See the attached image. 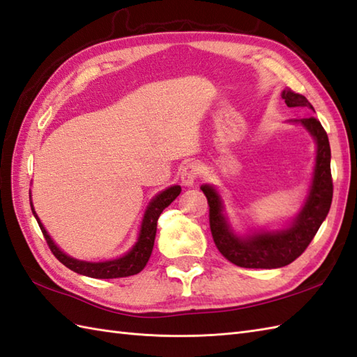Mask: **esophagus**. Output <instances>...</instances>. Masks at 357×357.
I'll use <instances>...</instances> for the list:
<instances>
[{"instance_id": "esophagus-1", "label": "esophagus", "mask_w": 357, "mask_h": 357, "mask_svg": "<svg viewBox=\"0 0 357 357\" xmlns=\"http://www.w3.org/2000/svg\"><path fill=\"white\" fill-rule=\"evenodd\" d=\"M199 172H201V167H199L197 162H188L181 170V182L185 187H192L195 185V182L199 176Z\"/></svg>"}]
</instances>
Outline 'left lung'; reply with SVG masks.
<instances>
[{"label": "left lung", "mask_w": 357, "mask_h": 357, "mask_svg": "<svg viewBox=\"0 0 357 357\" xmlns=\"http://www.w3.org/2000/svg\"><path fill=\"white\" fill-rule=\"evenodd\" d=\"M281 97L289 107H307L314 112L307 98L294 93L292 89H284ZM287 123L300 124L309 132L317 144V158L309 192L301 210L284 228L255 229L254 233L238 236L228 220L225 205L218 188L211 184L201 185L210 205V228L214 243L227 260L240 268L277 269L287 266L305 251L330 210L333 182L330 172L331 152L327 132L314 117L289 120Z\"/></svg>", "instance_id": "8db88e82"}]
</instances>
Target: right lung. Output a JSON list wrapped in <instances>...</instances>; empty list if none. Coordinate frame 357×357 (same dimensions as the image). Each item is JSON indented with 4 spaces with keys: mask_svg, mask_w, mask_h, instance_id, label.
Instances as JSON below:
<instances>
[{
    "mask_svg": "<svg viewBox=\"0 0 357 357\" xmlns=\"http://www.w3.org/2000/svg\"><path fill=\"white\" fill-rule=\"evenodd\" d=\"M179 193H181V187L172 185L156 195L152 201L149 202L147 208L144 211L135 245L132 246L124 255L117 257V259H112V260H106V261H85V260L73 259V257H70L68 254H65L61 248L53 242V238L47 233L45 227L40 223L35 208H33L31 193H30V205H31L33 216L36 218L40 231H43V234L50 246V250H52L56 259L62 264H65L66 268L80 273V275H86L91 278H121V277L135 275V273L144 269L153 250L155 236H156V222H158L160 214L162 213L164 208H167V206L175 201V199L179 196Z\"/></svg>",
    "mask_w": 357,
    "mask_h": 357,
    "instance_id": "1",
    "label": "right lung"
}]
</instances>
